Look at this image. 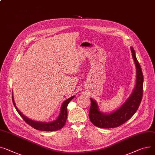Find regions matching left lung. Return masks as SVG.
<instances>
[{"instance_id":"left-lung-1","label":"left lung","mask_w":155,"mask_h":155,"mask_svg":"<svg viewBox=\"0 0 155 155\" xmlns=\"http://www.w3.org/2000/svg\"><path fill=\"white\" fill-rule=\"evenodd\" d=\"M132 57L137 68V82L133 93L120 108L111 113H104L99 111L97 103L90 98L91 106L89 118L93 125L101 128H116L125 123L137 111L143 94V75L141 66L136 57L135 50L131 47Z\"/></svg>"}]
</instances>
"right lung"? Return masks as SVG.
I'll return each instance as SVG.
<instances>
[{
  "instance_id": "1",
  "label": "right lung",
  "mask_w": 155,
  "mask_h": 155,
  "mask_svg": "<svg viewBox=\"0 0 155 155\" xmlns=\"http://www.w3.org/2000/svg\"><path fill=\"white\" fill-rule=\"evenodd\" d=\"M75 97V96H72L70 98L67 99L61 105V110L59 116L57 118V120L51 121V122H40V121H36L32 120H30L25 116H24L22 113L20 112L17 107L15 105V101L14 100L13 95H12V101L14 105L17 110V111L18 113V114L20 115L23 120L27 123V124L30 126L32 127V128L40 130V131H57L62 128L65 124L67 118V105L69 104V102Z\"/></svg>"
}]
</instances>
